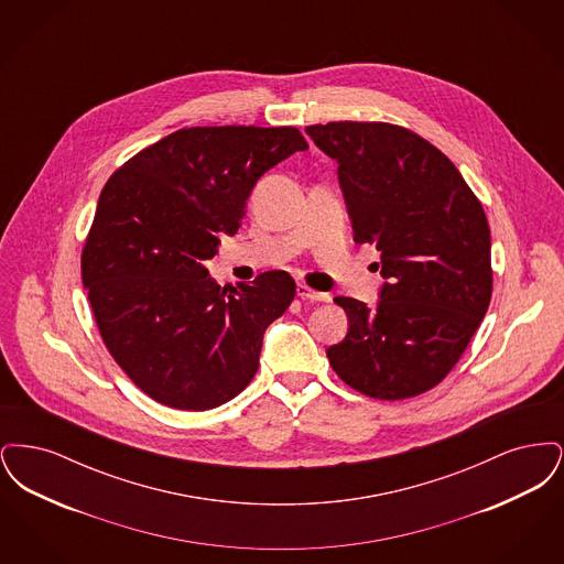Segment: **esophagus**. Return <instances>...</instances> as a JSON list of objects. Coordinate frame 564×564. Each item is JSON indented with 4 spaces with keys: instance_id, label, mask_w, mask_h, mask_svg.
Returning <instances> with one entry per match:
<instances>
[{
    "instance_id": "34e87169",
    "label": "esophagus",
    "mask_w": 564,
    "mask_h": 564,
    "mask_svg": "<svg viewBox=\"0 0 564 564\" xmlns=\"http://www.w3.org/2000/svg\"><path fill=\"white\" fill-rule=\"evenodd\" d=\"M295 294H297V297H302V300H308V302H327L329 300V295L323 294V292H315V290H311V288H306L302 283H297Z\"/></svg>"
}]
</instances>
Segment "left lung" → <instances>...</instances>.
Wrapping results in <instances>:
<instances>
[{
	"label": "left lung",
	"mask_w": 564,
	"mask_h": 564,
	"mask_svg": "<svg viewBox=\"0 0 564 564\" xmlns=\"http://www.w3.org/2000/svg\"><path fill=\"white\" fill-rule=\"evenodd\" d=\"M306 133L338 162L352 239L376 242L384 279L376 308L334 300L349 332L327 359L368 398L421 395L455 368L490 304L482 205L453 162L403 127L327 122Z\"/></svg>",
	"instance_id": "left-lung-1"
}]
</instances>
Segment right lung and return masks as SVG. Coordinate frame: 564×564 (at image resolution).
Masks as SVG:
<instances>
[{"label": "right lung", "instance_id": "1", "mask_svg": "<svg viewBox=\"0 0 564 564\" xmlns=\"http://www.w3.org/2000/svg\"><path fill=\"white\" fill-rule=\"evenodd\" d=\"M308 150L294 127H192L124 162L82 251V283L116 364L152 400L212 410L258 372L264 332L295 295L285 270L219 288L205 269L241 228L258 180Z\"/></svg>", "mask_w": 564, "mask_h": 564}]
</instances>
